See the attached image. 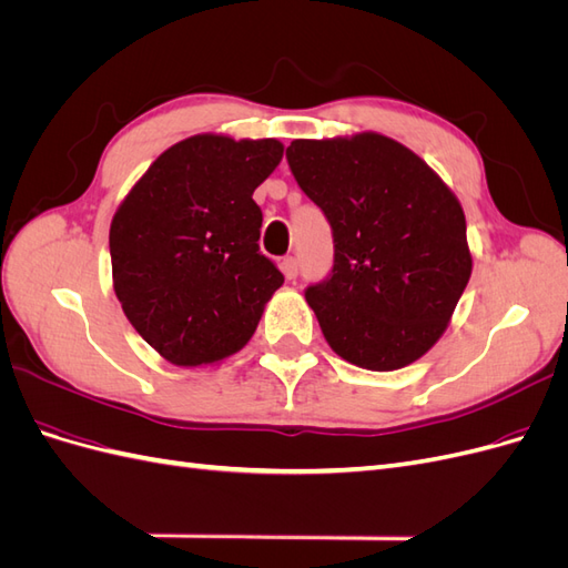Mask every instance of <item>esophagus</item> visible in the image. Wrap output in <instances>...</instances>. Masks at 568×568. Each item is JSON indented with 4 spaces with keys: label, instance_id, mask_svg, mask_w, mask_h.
<instances>
[{
    "label": "esophagus",
    "instance_id": "obj_1",
    "mask_svg": "<svg viewBox=\"0 0 568 568\" xmlns=\"http://www.w3.org/2000/svg\"><path fill=\"white\" fill-rule=\"evenodd\" d=\"M282 272L286 280H296L298 277V261L294 255H286L282 257Z\"/></svg>",
    "mask_w": 568,
    "mask_h": 568
}]
</instances>
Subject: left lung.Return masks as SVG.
<instances>
[{
    "label": "left lung",
    "mask_w": 568,
    "mask_h": 568,
    "mask_svg": "<svg viewBox=\"0 0 568 568\" xmlns=\"http://www.w3.org/2000/svg\"><path fill=\"white\" fill-rule=\"evenodd\" d=\"M286 161L334 236L332 272L305 288L324 338L365 369L415 363L471 277L459 201L417 153L376 132L296 140Z\"/></svg>",
    "instance_id": "obj_1"
}]
</instances>
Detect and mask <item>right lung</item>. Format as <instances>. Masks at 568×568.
Returning <instances> with one entry per match:
<instances>
[{
	"mask_svg": "<svg viewBox=\"0 0 568 568\" xmlns=\"http://www.w3.org/2000/svg\"><path fill=\"white\" fill-rule=\"evenodd\" d=\"M277 140L196 134L163 151L113 215V288L168 363L211 365L242 351L284 274L261 253L255 186Z\"/></svg>",
	"mask_w": 568,
	"mask_h": 568,
	"instance_id": "1",
	"label": "right lung"
}]
</instances>
